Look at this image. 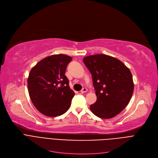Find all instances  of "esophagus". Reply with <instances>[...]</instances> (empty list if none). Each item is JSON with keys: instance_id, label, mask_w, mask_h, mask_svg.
I'll return each instance as SVG.
<instances>
[{"instance_id": "34e87169", "label": "esophagus", "mask_w": 158, "mask_h": 158, "mask_svg": "<svg viewBox=\"0 0 158 158\" xmlns=\"http://www.w3.org/2000/svg\"><path fill=\"white\" fill-rule=\"evenodd\" d=\"M87 89H86V88H83L81 90V92L82 94H83V93H85V92H87Z\"/></svg>"}]
</instances>
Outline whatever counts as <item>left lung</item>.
<instances>
[{
    "mask_svg": "<svg viewBox=\"0 0 158 158\" xmlns=\"http://www.w3.org/2000/svg\"><path fill=\"white\" fill-rule=\"evenodd\" d=\"M83 60L92 75L97 96L90 110L102 118L114 117L132 97L134 83L131 71L121 61L106 55H90Z\"/></svg>",
    "mask_w": 158,
    "mask_h": 158,
    "instance_id": "left-lung-1",
    "label": "left lung"
}]
</instances>
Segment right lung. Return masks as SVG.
I'll return each mask as SVG.
<instances>
[{
	"label": "right lung",
	"instance_id": "right-lung-1",
	"mask_svg": "<svg viewBox=\"0 0 158 158\" xmlns=\"http://www.w3.org/2000/svg\"><path fill=\"white\" fill-rule=\"evenodd\" d=\"M72 57L64 54L53 55L39 62L31 70L27 80L28 90L33 105L48 117L66 113L75 96L65 75Z\"/></svg>",
	"mask_w": 158,
	"mask_h": 158
}]
</instances>
